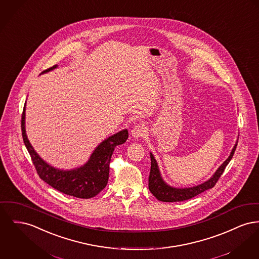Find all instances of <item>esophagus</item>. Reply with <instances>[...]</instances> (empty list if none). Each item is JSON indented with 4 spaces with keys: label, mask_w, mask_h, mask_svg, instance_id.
Segmentation results:
<instances>
[{
    "label": "esophagus",
    "mask_w": 259,
    "mask_h": 259,
    "mask_svg": "<svg viewBox=\"0 0 259 259\" xmlns=\"http://www.w3.org/2000/svg\"><path fill=\"white\" fill-rule=\"evenodd\" d=\"M132 136L134 138H141L143 137L144 135H145V132H146V130H145V127H144V125L143 124H136L135 125V127L132 129Z\"/></svg>",
    "instance_id": "esophagus-1"
}]
</instances>
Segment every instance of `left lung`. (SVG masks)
Returning <instances> with one entry per match:
<instances>
[{
  "mask_svg": "<svg viewBox=\"0 0 259 259\" xmlns=\"http://www.w3.org/2000/svg\"><path fill=\"white\" fill-rule=\"evenodd\" d=\"M236 148H237V144L235 145L234 149L232 150V152L229 155L228 158L223 162V164L220 167L216 170L214 175L208 181H206L203 184H200L196 187H193V188H185V189L172 188V187L168 186L166 183H164L160 176L156 160L154 159L153 155L151 153L152 164H151V172H150V176H149V189L152 195L160 201L174 202V201H183V200H187V199L194 198L215 186V184L217 183L219 178L221 177V175L223 174L225 168L228 165L230 160L232 159L235 151H236Z\"/></svg>",
  "mask_w": 259,
  "mask_h": 259,
  "instance_id": "8db88e82",
  "label": "left lung"
}]
</instances>
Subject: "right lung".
I'll use <instances>...</instances> for the list:
<instances>
[{
    "label": "right lung",
    "mask_w": 259,
    "mask_h": 259,
    "mask_svg": "<svg viewBox=\"0 0 259 259\" xmlns=\"http://www.w3.org/2000/svg\"><path fill=\"white\" fill-rule=\"evenodd\" d=\"M57 64L42 73L53 70ZM25 105L21 115V132L24 145L30 154L32 162L39 177L62 194L79 198H90L102 192L108 181L109 163L116 146L128 139V131L122 130L101 143L83 166L69 171L59 170L47 164L32 148L25 133Z\"/></svg>",
    "instance_id": "right-lung-1"
}]
</instances>
